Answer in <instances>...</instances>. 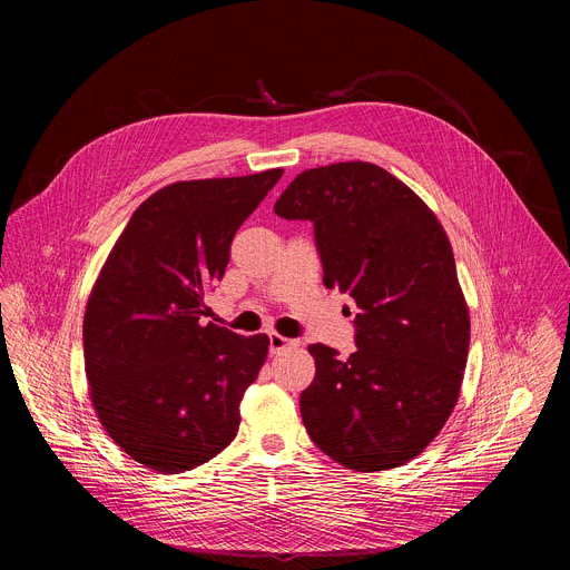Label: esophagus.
I'll use <instances>...</instances> for the list:
<instances>
[{
  "label": "esophagus",
  "instance_id": "obj_1",
  "mask_svg": "<svg viewBox=\"0 0 570 570\" xmlns=\"http://www.w3.org/2000/svg\"><path fill=\"white\" fill-rule=\"evenodd\" d=\"M268 343H271V354H279V352H284V350H288V347L295 345V341H288V338L275 334V332L268 334Z\"/></svg>",
  "mask_w": 570,
  "mask_h": 570
}]
</instances>
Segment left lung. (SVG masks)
Segmentation results:
<instances>
[{
    "mask_svg": "<svg viewBox=\"0 0 570 570\" xmlns=\"http://www.w3.org/2000/svg\"><path fill=\"white\" fill-rule=\"evenodd\" d=\"M275 214L313 223L324 286L358 308L347 361L308 347L315 379L299 411L311 440L354 471L405 464L449 420L469 354V308L444 227L370 161L299 174Z\"/></svg>",
    "mask_w": 570,
    "mask_h": 570,
    "instance_id": "left-lung-1",
    "label": "left lung"
}]
</instances>
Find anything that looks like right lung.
I'll return each instance as SVG.
<instances>
[{
  "label": "right lung",
  "instance_id": "1",
  "mask_svg": "<svg viewBox=\"0 0 570 570\" xmlns=\"http://www.w3.org/2000/svg\"><path fill=\"white\" fill-rule=\"evenodd\" d=\"M174 183L146 198L117 238L88 299L86 374L108 435L159 473L218 455L240 424L268 336L200 324L205 293L225 275L229 246L282 178Z\"/></svg>",
  "mask_w": 570,
  "mask_h": 570
}]
</instances>
